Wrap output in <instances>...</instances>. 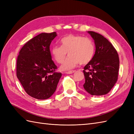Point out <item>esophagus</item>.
<instances>
[{
	"label": "esophagus",
	"mask_w": 134,
	"mask_h": 134,
	"mask_svg": "<svg viewBox=\"0 0 134 134\" xmlns=\"http://www.w3.org/2000/svg\"><path fill=\"white\" fill-rule=\"evenodd\" d=\"M75 72L74 70H71V71H67L66 73L67 74H72L74 73V72Z\"/></svg>",
	"instance_id": "obj_1"
}]
</instances>
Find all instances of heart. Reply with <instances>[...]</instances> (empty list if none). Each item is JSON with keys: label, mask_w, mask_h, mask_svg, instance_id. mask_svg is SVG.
Listing matches in <instances>:
<instances>
[{"label": "heart", "mask_w": 134, "mask_h": 134, "mask_svg": "<svg viewBox=\"0 0 134 134\" xmlns=\"http://www.w3.org/2000/svg\"><path fill=\"white\" fill-rule=\"evenodd\" d=\"M62 46L52 48L53 57L59 64L63 63L67 54L69 56L61 66L62 70H70L78 65L90 62L95 52L94 43L88 37L69 35L61 40Z\"/></svg>", "instance_id": "obj_1"}]
</instances>
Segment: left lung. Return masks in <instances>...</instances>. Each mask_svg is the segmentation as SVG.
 Masks as SVG:
<instances>
[{"mask_svg":"<svg viewBox=\"0 0 134 134\" xmlns=\"http://www.w3.org/2000/svg\"><path fill=\"white\" fill-rule=\"evenodd\" d=\"M94 40L96 52L93 59L84 67V88L93 96L106 94L118 79L120 61L112 44L102 35L88 31Z\"/></svg>","mask_w":134,"mask_h":134,"instance_id":"8db88e82","label":"left lung"}]
</instances>
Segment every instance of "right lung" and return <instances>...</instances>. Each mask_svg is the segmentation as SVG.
<instances>
[{"label":"right lung","mask_w":134,"mask_h":134,"mask_svg":"<svg viewBox=\"0 0 134 134\" xmlns=\"http://www.w3.org/2000/svg\"><path fill=\"white\" fill-rule=\"evenodd\" d=\"M55 32L42 33L27 42L19 52L16 74L27 94L38 99H47L54 94L62 73L51 59V42Z\"/></svg>","instance_id":"1"}]
</instances>
